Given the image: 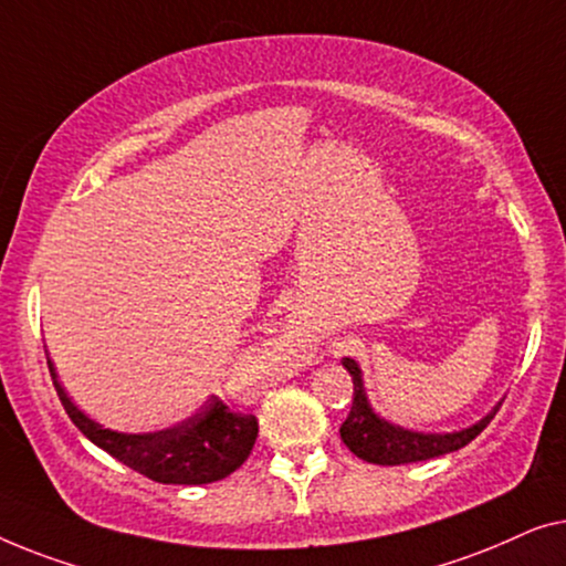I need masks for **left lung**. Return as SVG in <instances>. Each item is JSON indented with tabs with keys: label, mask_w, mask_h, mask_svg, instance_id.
Here are the masks:
<instances>
[{
	"label": "left lung",
	"mask_w": 566,
	"mask_h": 566,
	"mask_svg": "<svg viewBox=\"0 0 566 566\" xmlns=\"http://www.w3.org/2000/svg\"><path fill=\"white\" fill-rule=\"evenodd\" d=\"M346 371L354 379V402L352 412L340 426V439L352 449L356 457L371 464L381 467H397V464H412V461H426L433 457H443V453L464 449L469 441H474L480 436L492 418H495L497 408L488 412L480 423L464 428V431L453 433H418L408 431V428L387 423L385 418H379L371 410L369 400H366L361 369L354 359H344Z\"/></svg>",
	"instance_id": "8db88e82"
}]
</instances>
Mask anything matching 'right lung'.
<instances>
[{
	"label": "right lung",
	"mask_w": 566,
	"mask_h": 566,
	"mask_svg": "<svg viewBox=\"0 0 566 566\" xmlns=\"http://www.w3.org/2000/svg\"><path fill=\"white\" fill-rule=\"evenodd\" d=\"M51 379L63 410L92 443L125 467L161 484H210L226 480L249 459L256 443V416L233 412L220 397H210L192 418L156 433H117L86 418L63 392L51 359Z\"/></svg>",
	"instance_id": "obj_1"
}]
</instances>
